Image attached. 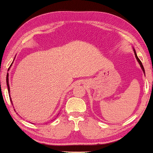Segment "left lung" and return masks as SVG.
I'll list each match as a JSON object with an SVG mask.
<instances>
[{
  "mask_svg": "<svg viewBox=\"0 0 153 153\" xmlns=\"http://www.w3.org/2000/svg\"><path fill=\"white\" fill-rule=\"evenodd\" d=\"M134 52H135V57H136V59H137V62H139V64H140V67H141V68H142V69H143V72L145 73V69H144V67H143V64H142V62H141V61L140 59H139V58L137 57V54H136V52H135V50H134Z\"/></svg>",
  "mask_w": 153,
  "mask_h": 153,
  "instance_id": "1",
  "label": "left lung"
}]
</instances>
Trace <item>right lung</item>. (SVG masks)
Segmentation results:
<instances>
[{"label": "right lung", "instance_id": "add662e5", "mask_svg": "<svg viewBox=\"0 0 153 153\" xmlns=\"http://www.w3.org/2000/svg\"><path fill=\"white\" fill-rule=\"evenodd\" d=\"M6 83H7V90H8V94H10V86H9V84H8V74H7ZM9 97H10V99H10V95H9ZM10 101H11V103H12V101H11V100H10Z\"/></svg>", "mask_w": 153, "mask_h": 153}]
</instances>
